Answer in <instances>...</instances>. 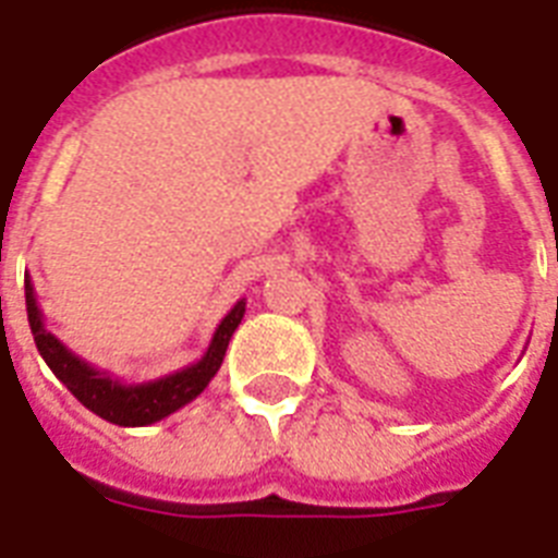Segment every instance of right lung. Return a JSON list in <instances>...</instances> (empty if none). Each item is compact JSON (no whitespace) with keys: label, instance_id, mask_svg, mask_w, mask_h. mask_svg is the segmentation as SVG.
<instances>
[{"label":"right lung","instance_id":"obj_1","mask_svg":"<svg viewBox=\"0 0 558 558\" xmlns=\"http://www.w3.org/2000/svg\"><path fill=\"white\" fill-rule=\"evenodd\" d=\"M25 310H28L34 344H37L39 356L46 359V365L51 367L57 379L63 381L65 388L72 390L92 414H98L107 423L135 428V425L159 423L179 408H185L187 402H193L202 390L208 388V381L217 376L219 365L226 359L228 341L243 322L245 298L236 301L231 306V313L217 324L214 339H210L208 350H205V356L199 362L179 367L173 373H165V376L150 381H121L116 373L100 371V367L89 365L86 359L65 348L54 332H48L31 278H25Z\"/></svg>","mask_w":558,"mask_h":558}]
</instances>
